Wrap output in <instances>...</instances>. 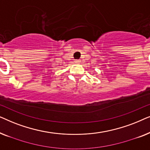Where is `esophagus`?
I'll return each mask as SVG.
<instances>
[{
  "mask_svg": "<svg viewBox=\"0 0 150 150\" xmlns=\"http://www.w3.org/2000/svg\"><path fill=\"white\" fill-rule=\"evenodd\" d=\"M81 62V60H76V61H75V63H80Z\"/></svg>",
  "mask_w": 150,
  "mask_h": 150,
  "instance_id": "1",
  "label": "esophagus"
}]
</instances>
